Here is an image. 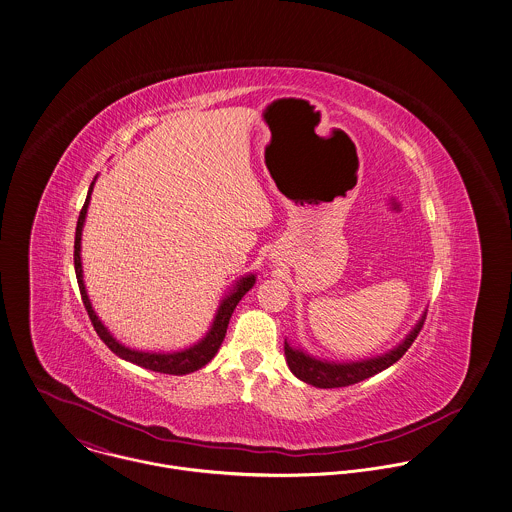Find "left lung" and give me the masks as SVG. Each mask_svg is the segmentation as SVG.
Listing matches in <instances>:
<instances>
[{
    "mask_svg": "<svg viewBox=\"0 0 512 512\" xmlns=\"http://www.w3.org/2000/svg\"><path fill=\"white\" fill-rule=\"evenodd\" d=\"M426 312L420 316V320L414 324V328L406 334V338L389 349L387 353H381L377 357H367L359 361H330V359H320L316 355H310L302 347L290 345V341L284 340V357L288 363V369L292 371L294 377L300 381L318 387V389H338V387H349L359 381H365L393 363L406 353V349L416 340L418 332L424 326Z\"/></svg>",
    "mask_w": 512,
    "mask_h": 512,
    "instance_id": "obj_1",
    "label": "left lung"
}]
</instances>
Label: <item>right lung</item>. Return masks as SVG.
Segmentation results:
<instances>
[{
  "label": "right lung",
  "mask_w": 512,
  "mask_h": 512,
  "mask_svg": "<svg viewBox=\"0 0 512 512\" xmlns=\"http://www.w3.org/2000/svg\"><path fill=\"white\" fill-rule=\"evenodd\" d=\"M96 178L90 184L84 208H82V212L78 216L76 237H74V271H76V279H78V286H80L82 302H84V306L88 310V316H90V320L94 324V330L98 332V336L114 351L117 357L129 361V363H135L139 367H145V369H151V371H157V373H167V375H188V373H194V371L202 369L218 353L222 341L226 338V332H228L229 318H231L235 306L239 304V300L253 288V284L257 281V275L249 273V275H245V277H241V279H237L235 283L231 284V288L226 292V296L220 300V306L216 310V316H214L212 326L208 328L206 336L202 340L192 343L190 347H184V349H178V351H143V349H135V347L123 345L121 341L115 340L114 334L98 318V314H96V310H94V306L90 302L86 284H84L82 255H80V251H82V229H84V224H86L88 206H90V198H92V190H94Z\"/></svg>",
  "instance_id": "right-lung-1"
}]
</instances>
